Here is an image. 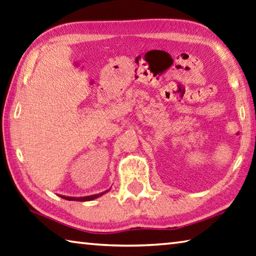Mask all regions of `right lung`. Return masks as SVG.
Instances as JSON below:
<instances>
[{"mask_svg": "<svg viewBox=\"0 0 256 256\" xmlns=\"http://www.w3.org/2000/svg\"><path fill=\"white\" fill-rule=\"evenodd\" d=\"M108 190H106L104 192H100L98 194H92V196H87V197H80V198H75V197H66V196H60L64 199H66V200H76V202H90V200H94V199L98 198L100 196H103L104 194L108 192Z\"/></svg>", "mask_w": 256, "mask_h": 256, "instance_id": "obj_1", "label": "right lung"}]
</instances>
